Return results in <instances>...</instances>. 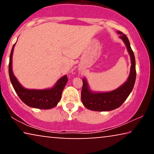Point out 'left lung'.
<instances>
[{
    "label": "left lung",
    "instance_id": "1",
    "mask_svg": "<svg viewBox=\"0 0 154 154\" xmlns=\"http://www.w3.org/2000/svg\"><path fill=\"white\" fill-rule=\"evenodd\" d=\"M120 38L125 43L130 55L131 68L129 77L125 83L116 90L108 92H94L90 90L87 80L83 79V88L81 90V101L86 108L91 111H109L121 106L125 102L133 89L136 79L135 58L128 37L118 31Z\"/></svg>",
    "mask_w": 154,
    "mask_h": 154
}]
</instances>
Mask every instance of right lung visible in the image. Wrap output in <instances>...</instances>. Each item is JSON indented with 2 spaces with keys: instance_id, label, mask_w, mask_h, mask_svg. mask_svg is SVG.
I'll use <instances>...</instances> for the list:
<instances>
[{
  "instance_id": "obj_1",
  "label": "right lung",
  "mask_w": 154,
  "mask_h": 154,
  "mask_svg": "<svg viewBox=\"0 0 154 154\" xmlns=\"http://www.w3.org/2000/svg\"><path fill=\"white\" fill-rule=\"evenodd\" d=\"M15 44L12 48L10 55L9 75L11 83L16 93L27 106L40 109H50L54 108L60 102L63 90L68 81L65 75L57 82L53 88L44 90H29L23 87L14 75L12 68V58Z\"/></svg>"
}]
</instances>
